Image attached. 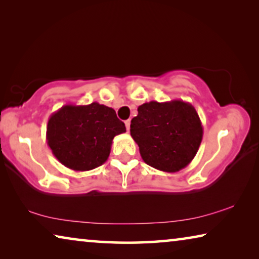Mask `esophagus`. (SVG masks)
Listing matches in <instances>:
<instances>
[{
    "instance_id": "34e87169",
    "label": "esophagus",
    "mask_w": 259,
    "mask_h": 259,
    "mask_svg": "<svg viewBox=\"0 0 259 259\" xmlns=\"http://www.w3.org/2000/svg\"><path fill=\"white\" fill-rule=\"evenodd\" d=\"M125 126H126V130H128L129 131V129H130V120H126L125 122Z\"/></svg>"
}]
</instances>
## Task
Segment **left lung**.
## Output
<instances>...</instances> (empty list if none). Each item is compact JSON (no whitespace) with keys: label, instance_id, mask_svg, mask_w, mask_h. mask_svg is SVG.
I'll return each mask as SVG.
<instances>
[{"label":"left lung","instance_id":"left-lung-1","mask_svg":"<svg viewBox=\"0 0 259 259\" xmlns=\"http://www.w3.org/2000/svg\"><path fill=\"white\" fill-rule=\"evenodd\" d=\"M137 110L130 135L145 163L166 173L187 167L203 139L202 122L194 106L183 100L150 101Z\"/></svg>","mask_w":259,"mask_h":259}]
</instances>
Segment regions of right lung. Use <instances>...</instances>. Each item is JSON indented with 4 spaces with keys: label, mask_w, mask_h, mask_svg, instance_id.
<instances>
[{
    "label": "right lung",
    "mask_w": 259,
    "mask_h": 259,
    "mask_svg": "<svg viewBox=\"0 0 259 259\" xmlns=\"http://www.w3.org/2000/svg\"><path fill=\"white\" fill-rule=\"evenodd\" d=\"M115 110L98 102L64 105L51 115L46 139L55 158L75 171L91 170L106 162L115 136L125 133Z\"/></svg>",
    "instance_id": "add662e5"
}]
</instances>
